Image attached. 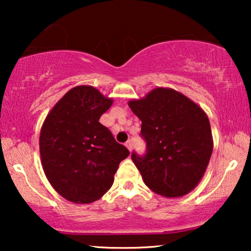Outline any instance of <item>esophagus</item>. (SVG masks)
Here are the masks:
<instances>
[{"mask_svg": "<svg viewBox=\"0 0 251 251\" xmlns=\"http://www.w3.org/2000/svg\"><path fill=\"white\" fill-rule=\"evenodd\" d=\"M126 146L128 147L129 151H132V142H131V140H128V142L126 143Z\"/></svg>", "mask_w": 251, "mask_h": 251, "instance_id": "1", "label": "esophagus"}]
</instances>
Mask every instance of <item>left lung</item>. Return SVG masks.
Listing matches in <instances>:
<instances>
[{
  "label": "left lung",
  "instance_id": "obj_1",
  "mask_svg": "<svg viewBox=\"0 0 251 251\" xmlns=\"http://www.w3.org/2000/svg\"><path fill=\"white\" fill-rule=\"evenodd\" d=\"M129 107L142 121L145 154L131 159L144 183L167 198L183 197L199 184L212 153L208 116L173 89L156 88Z\"/></svg>",
  "mask_w": 251,
  "mask_h": 251
}]
</instances>
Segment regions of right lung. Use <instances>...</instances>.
I'll return each mask as SVG.
<instances>
[{"instance_id": "obj_1", "label": "right lung", "mask_w": 251, "mask_h": 251, "mask_svg": "<svg viewBox=\"0 0 251 251\" xmlns=\"http://www.w3.org/2000/svg\"><path fill=\"white\" fill-rule=\"evenodd\" d=\"M112 102L97 89L75 87L54 105L41 129L44 174L54 190L74 203L100 199L130 154L99 122Z\"/></svg>"}]
</instances>
